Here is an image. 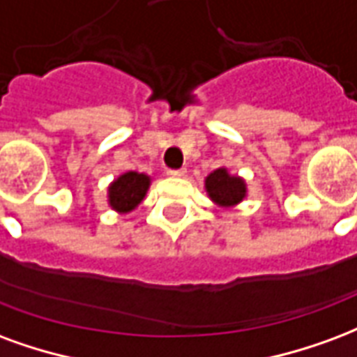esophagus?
I'll return each mask as SVG.
<instances>
[{
    "label": "esophagus",
    "mask_w": 357,
    "mask_h": 357,
    "mask_svg": "<svg viewBox=\"0 0 357 357\" xmlns=\"http://www.w3.org/2000/svg\"><path fill=\"white\" fill-rule=\"evenodd\" d=\"M167 175L169 176H184V175H186V169H184V167H182V169H169Z\"/></svg>",
    "instance_id": "obj_1"
}]
</instances>
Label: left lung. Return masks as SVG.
<instances>
[{
    "mask_svg": "<svg viewBox=\"0 0 357 357\" xmlns=\"http://www.w3.org/2000/svg\"><path fill=\"white\" fill-rule=\"evenodd\" d=\"M205 190L209 197L220 207H234L245 197V182L239 176L230 175L225 167L213 171L205 178Z\"/></svg>",
    "mask_w": 357,
    "mask_h": 357,
    "instance_id": "obj_1",
    "label": "left lung"
}]
</instances>
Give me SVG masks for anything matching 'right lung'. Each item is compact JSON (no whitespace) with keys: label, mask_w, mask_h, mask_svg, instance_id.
<instances>
[{"label":"right lung","mask_w":357,"mask_h":357,"mask_svg":"<svg viewBox=\"0 0 357 357\" xmlns=\"http://www.w3.org/2000/svg\"><path fill=\"white\" fill-rule=\"evenodd\" d=\"M148 186H150V176L137 173V171L123 173L112 182L108 188L110 207L118 213H129L144 199Z\"/></svg>","instance_id":"right-lung-1"}]
</instances>
